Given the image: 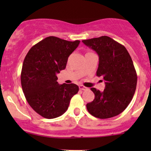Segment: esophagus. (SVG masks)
Returning <instances> with one entry per match:
<instances>
[{"mask_svg": "<svg viewBox=\"0 0 151 151\" xmlns=\"http://www.w3.org/2000/svg\"><path fill=\"white\" fill-rule=\"evenodd\" d=\"M79 88H80V89L81 90V91H86V90L88 89L87 87H85L84 85H80V86H79Z\"/></svg>", "mask_w": 151, "mask_h": 151, "instance_id": "1", "label": "esophagus"}]
</instances>
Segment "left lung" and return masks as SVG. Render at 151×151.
I'll return each mask as SVG.
<instances>
[{
    "instance_id": "8db88e82",
    "label": "left lung",
    "mask_w": 151,
    "mask_h": 151,
    "mask_svg": "<svg viewBox=\"0 0 151 151\" xmlns=\"http://www.w3.org/2000/svg\"><path fill=\"white\" fill-rule=\"evenodd\" d=\"M97 52L99 58L96 75L105 81L103 91L91 88L95 99L86 104L91 115L100 119L119 115L132 101L137 75L133 61L123 45L106 36L83 40Z\"/></svg>"
}]
</instances>
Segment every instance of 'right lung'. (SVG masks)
Masks as SVG:
<instances>
[{
	"label": "right lung",
	"instance_id": "add662e5",
	"mask_svg": "<svg viewBox=\"0 0 151 151\" xmlns=\"http://www.w3.org/2000/svg\"><path fill=\"white\" fill-rule=\"evenodd\" d=\"M80 42L49 36L32 47L25 56L21 71L22 91L29 105L41 116L52 119L63 115L78 92L75 84L59 85L57 74L65 69L68 56Z\"/></svg>",
	"mask_w": 151,
	"mask_h": 151
}]
</instances>
